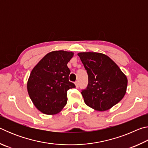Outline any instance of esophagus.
I'll return each instance as SVG.
<instances>
[{
  "label": "esophagus",
  "mask_w": 148,
  "mask_h": 148,
  "mask_svg": "<svg viewBox=\"0 0 148 148\" xmlns=\"http://www.w3.org/2000/svg\"><path fill=\"white\" fill-rule=\"evenodd\" d=\"M74 84H75V86H76V87L77 88V87H79V83H78V82H77V81L75 82H74Z\"/></svg>",
  "instance_id": "1"
}]
</instances>
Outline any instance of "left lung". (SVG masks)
Instances as JSON below:
<instances>
[{
    "instance_id": "1",
    "label": "left lung",
    "mask_w": 148,
    "mask_h": 148,
    "mask_svg": "<svg viewBox=\"0 0 148 148\" xmlns=\"http://www.w3.org/2000/svg\"><path fill=\"white\" fill-rule=\"evenodd\" d=\"M88 74L82 90L85 103L97 111H106L118 103L127 91V78L108 56L96 52L77 53Z\"/></svg>"
}]
</instances>
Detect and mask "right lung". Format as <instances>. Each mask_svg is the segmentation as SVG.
I'll use <instances>...</instances> for the list:
<instances>
[{
  "mask_svg": "<svg viewBox=\"0 0 148 148\" xmlns=\"http://www.w3.org/2000/svg\"><path fill=\"white\" fill-rule=\"evenodd\" d=\"M74 53L62 50L46 54L32 70L27 91L35 107L43 114H58L67 102V91L74 88L69 81L67 63Z\"/></svg>",
  "mask_w": 148,
  "mask_h": 148,
  "instance_id": "right-lung-1",
  "label": "right lung"
}]
</instances>
